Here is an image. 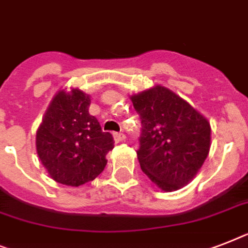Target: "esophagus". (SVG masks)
Returning a JSON list of instances; mask_svg holds the SVG:
<instances>
[{"instance_id": "1", "label": "esophagus", "mask_w": 248, "mask_h": 248, "mask_svg": "<svg viewBox=\"0 0 248 248\" xmlns=\"http://www.w3.org/2000/svg\"><path fill=\"white\" fill-rule=\"evenodd\" d=\"M113 138L116 142H122L126 140V136H124V134H122V132H116V134L113 135Z\"/></svg>"}]
</instances>
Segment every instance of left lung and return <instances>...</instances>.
Returning a JSON list of instances; mask_svg holds the SVG:
<instances>
[{
    "label": "left lung",
    "instance_id": "obj_1",
    "mask_svg": "<svg viewBox=\"0 0 248 248\" xmlns=\"http://www.w3.org/2000/svg\"><path fill=\"white\" fill-rule=\"evenodd\" d=\"M140 114L138 159L141 170L163 191L194 180L210 150V124L181 96L156 85L131 95Z\"/></svg>",
    "mask_w": 248,
    "mask_h": 248
}]
</instances>
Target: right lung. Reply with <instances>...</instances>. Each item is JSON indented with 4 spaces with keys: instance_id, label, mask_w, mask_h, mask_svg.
Here are the masks:
<instances>
[{
    "instance_id": "right-lung-1",
    "label": "right lung",
    "mask_w": 248,
    "mask_h": 248,
    "mask_svg": "<svg viewBox=\"0 0 248 248\" xmlns=\"http://www.w3.org/2000/svg\"><path fill=\"white\" fill-rule=\"evenodd\" d=\"M90 98L78 89L58 92L37 131V153L48 174L66 186H81L104 170L113 138L89 113Z\"/></svg>"
}]
</instances>
